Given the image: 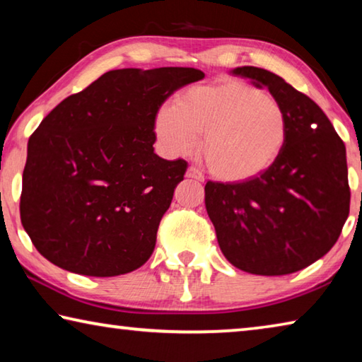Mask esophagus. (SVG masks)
<instances>
[{"label":"esophagus","mask_w":362,"mask_h":362,"mask_svg":"<svg viewBox=\"0 0 362 362\" xmlns=\"http://www.w3.org/2000/svg\"><path fill=\"white\" fill-rule=\"evenodd\" d=\"M185 177H187V179H193V180H198V182H203L204 180L203 174H201L196 168H188Z\"/></svg>","instance_id":"34e87169"}]
</instances>
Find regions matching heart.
Wrapping results in <instances>:
<instances>
[{
  "label": "heart",
  "instance_id": "1",
  "mask_svg": "<svg viewBox=\"0 0 362 362\" xmlns=\"http://www.w3.org/2000/svg\"><path fill=\"white\" fill-rule=\"evenodd\" d=\"M155 129L169 155L183 156L201 139V155L216 179L246 182L278 161L287 142V116L279 100L257 86L225 79L192 86L174 105L158 110Z\"/></svg>",
  "mask_w": 362,
  "mask_h": 362
}]
</instances>
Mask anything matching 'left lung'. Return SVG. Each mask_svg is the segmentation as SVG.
Returning a JSON list of instances; mask_svg holds the SVG:
<instances>
[{"mask_svg": "<svg viewBox=\"0 0 362 362\" xmlns=\"http://www.w3.org/2000/svg\"><path fill=\"white\" fill-rule=\"evenodd\" d=\"M279 100L287 142L278 161L246 182H207L206 211L233 267L260 276H283L326 255L350 212L346 148L326 113L274 73L238 66Z\"/></svg>", "mask_w": 362, "mask_h": 362, "instance_id": "1", "label": "left lung"}]
</instances>
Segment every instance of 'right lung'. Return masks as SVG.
<instances>
[{"instance_id": "1", "label": "right lung", "mask_w": 362, "mask_h": 362, "mask_svg": "<svg viewBox=\"0 0 362 362\" xmlns=\"http://www.w3.org/2000/svg\"><path fill=\"white\" fill-rule=\"evenodd\" d=\"M204 73L121 69L66 97L28 139L21 220L38 252L84 276H118L150 259L187 163L159 158L158 108Z\"/></svg>"}]
</instances>
